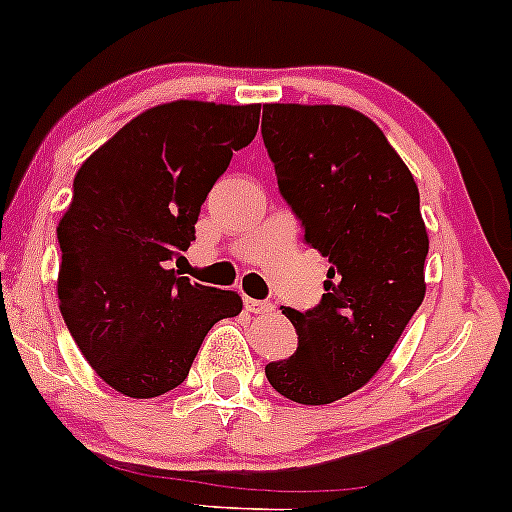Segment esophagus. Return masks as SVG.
Masks as SVG:
<instances>
[{"label": "esophagus", "mask_w": 512, "mask_h": 512, "mask_svg": "<svg viewBox=\"0 0 512 512\" xmlns=\"http://www.w3.org/2000/svg\"><path fill=\"white\" fill-rule=\"evenodd\" d=\"M245 311L247 313H260V316H269V313L274 311V306L269 301H260V299H250V296H245Z\"/></svg>", "instance_id": "obj_1"}]
</instances>
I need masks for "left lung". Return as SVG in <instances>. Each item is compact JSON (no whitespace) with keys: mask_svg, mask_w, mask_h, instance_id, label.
<instances>
[{"mask_svg":"<svg viewBox=\"0 0 512 512\" xmlns=\"http://www.w3.org/2000/svg\"><path fill=\"white\" fill-rule=\"evenodd\" d=\"M262 140L303 238L328 257L323 299L284 306L299 347L265 374L289 401L362 389L425 299L428 230L406 162L372 119L333 104H265Z\"/></svg>","mask_w":512,"mask_h":512,"instance_id":"obj_1","label":"left lung"}]
</instances>
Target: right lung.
<instances>
[{"label": "right lung", "mask_w": 512, "mask_h": 512, "mask_svg": "<svg viewBox=\"0 0 512 512\" xmlns=\"http://www.w3.org/2000/svg\"><path fill=\"white\" fill-rule=\"evenodd\" d=\"M260 104L179 99L143 111L82 162L58 223V299L77 347L111 389L155 398L187 379L213 323L243 311L235 291L177 277L170 262Z\"/></svg>", "instance_id": "1"}]
</instances>
